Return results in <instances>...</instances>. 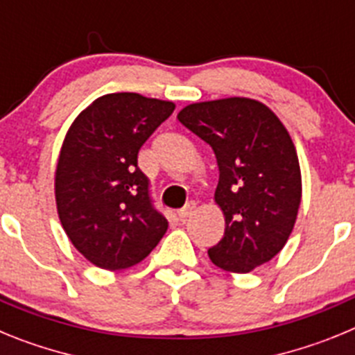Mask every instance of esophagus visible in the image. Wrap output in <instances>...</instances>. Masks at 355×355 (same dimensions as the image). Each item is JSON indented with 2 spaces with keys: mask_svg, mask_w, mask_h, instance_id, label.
Returning a JSON list of instances; mask_svg holds the SVG:
<instances>
[{
  "mask_svg": "<svg viewBox=\"0 0 355 355\" xmlns=\"http://www.w3.org/2000/svg\"><path fill=\"white\" fill-rule=\"evenodd\" d=\"M193 211H196V202H193V200H190L188 205H184L183 208H181L180 211H178V216H180L181 220H184V218H188V216L192 215Z\"/></svg>",
  "mask_w": 355,
  "mask_h": 355,
  "instance_id": "obj_1",
  "label": "esophagus"
}]
</instances>
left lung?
<instances>
[{
    "instance_id": "1",
    "label": "left lung",
    "mask_w": 355,
    "mask_h": 355,
    "mask_svg": "<svg viewBox=\"0 0 355 355\" xmlns=\"http://www.w3.org/2000/svg\"><path fill=\"white\" fill-rule=\"evenodd\" d=\"M178 119L211 147L220 171L215 202L225 231L208 250L213 265L247 274L270 261L293 231L302 197L299 158L283 122L247 97L193 103Z\"/></svg>"
}]
</instances>
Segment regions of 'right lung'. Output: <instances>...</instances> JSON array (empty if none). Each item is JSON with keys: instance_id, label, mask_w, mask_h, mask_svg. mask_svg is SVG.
Here are the masks:
<instances>
[{"instance_id": "add662e5", "label": "right lung", "mask_w": 355, "mask_h": 355, "mask_svg": "<svg viewBox=\"0 0 355 355\" xmlns=\"http://www.w3.org/2000/svg\"><path fill=\"white\" fill-rule=\"evenodd\" d=\"M174 108L140 94H106L69 128L56 165V208L72 245L99 268L137 265L167 233L139 150Z\"/></svg>"}]
</instances>
